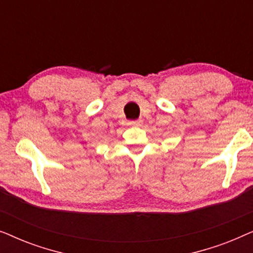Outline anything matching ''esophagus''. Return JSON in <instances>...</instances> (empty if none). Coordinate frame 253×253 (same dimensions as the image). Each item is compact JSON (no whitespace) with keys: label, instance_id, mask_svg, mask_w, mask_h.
I'll list each match as a JSON object with an SVG mask.
<instances>
[{"label":"esophagus","instance_id":"1","mask_svg":"<svg viewBox=\"0 0 253 253\" xmlns=\"http://www.w3.org/2000/svg\"><path fill=\"white\" fill-rule=\"evenodd\" d=\"M141 121L140 120H137V121H130L129 122V126H141Z\"/></svg>","mask_w":253,"mask_h":253}]
</instances>
